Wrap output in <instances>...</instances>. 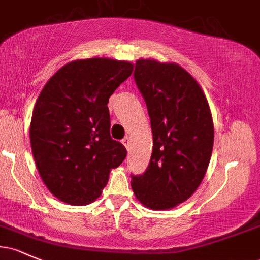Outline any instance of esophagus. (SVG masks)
I'll return each mask as SVG.
<instances>
[{
  "label": "esophagus",
  "instance_id": "34e87169",
  "mask_svg": "<svg viewBox=\"0 0 260 260\" xmlns=\"http://www.w3.org/2000/svg\"><path fill=\"white\" fill-rule=\"evenodd\" d=\"M122 143H123V145L126 147L128 150H129V147H131V139L129 137H124L123 139H122Z\"/></svg>",
  "mask_w": 260,
  "mask_h": 260
}]
</instances>
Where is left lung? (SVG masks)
<instances>
[{
	"mask_svg": "<svg viewBox=\"0 0 260 260\" xmlns=\"http://www.w3.org/2000/svg\"><path fill=\"white\" fill-rule=\"evenodd\" d=\"M134 80L150 117L153 153L131 184L143 205L166 210L202 183L213 151V117L202 88L181 66L138 59Z\"/></svg>",
	"mask_w": 260,
	"mask_h": 260,
	"instance_id": "left-lung-1",
	"label": "left lung"
}]
</instances>
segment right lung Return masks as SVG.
Returning a JSON list of instances; mask_svg holds the SVG:
<instances>
[{
    "instance_id": "add662e5",
    "label": "right lung",
    "mask_w": 260,
    "mask_h": 260,
    "mask_svg": "<svg viewBox=\"0 0 260 260\" xmlns=\"http://www.w3.org/2000/svg\"><path fill=\"white\" fill-rule=\"evenodd\" d=\"M133 64L110 58L78 59L58 70L35 103L30 144L45 186L72 205L94 202L122 164L126 148L110 136L107 104Z\"/></svg>"
}]
</instances>
